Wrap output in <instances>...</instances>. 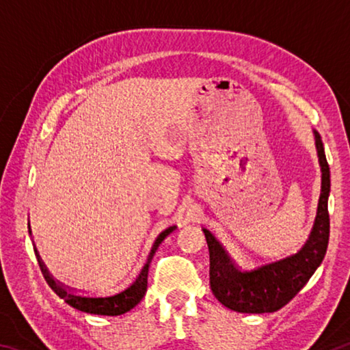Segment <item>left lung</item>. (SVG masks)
Returning <instances> with one entry per match:
<instances>
[{
    "label": "left lung",
    "mask_w": 350,
    "mask_h": 350,
    "mask_svg": "<svg viewBox=\"0 0 350 350\" xmlns=\"http://www.w3.org/2000/svg\"><path fill=\"white\" fill-rule=\"evenodd\" d=\"M315 134L319 167H321V194L317 217L309 239L298 253L241 270L208 230L204 228L210 252V287L219 303L241 313H270L280 310L303 288L323 262L329 244L330 221L327 200L330 193V170L325 159L321 135Z\"/></svg>",
    "instance_id": "left-lung-1"
}]
</instances>
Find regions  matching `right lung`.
<instances>
[{
    "mask_svg": "<svg viewBox=\"0 0 350 350\" xmlns=\"http://www.w3.org/2000/svg\"><path fill=\"white\" fill-rule=\"evenodd\" d=\"M176 227H168L167 230L157 236V239L154 241L152 248L150 254H148L146 264L144 265V269L140 270L139 276L129 284L126 288L120 290L114 295H108V296H86V295H80L75 292H70L69 288L62 286L60 282H57L54 278L51 276L49 271H47L46 265L41 260L38 252L35 250V256L38 259V265L41 269V273H43L46 282L49 284V287L54 290V292L60 296L62 299H64V303H68L69 306H72L74 309L86 312V313H94V315H108V317H117L122 315V313H126L133 309V307L137 306L142 298L145 296L146 287H148V269H150L151 259L154 256V253L159 248V245L162 244V241L167 238L170 233H173ZM29 233H31V227H29Z\"/></svg>",
    "mask_w": 350,
    "mask_h": 350,
    "instance_id": "add662e5",
    "label": "right lung"
}]
</instances>
